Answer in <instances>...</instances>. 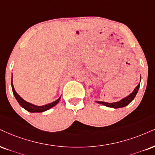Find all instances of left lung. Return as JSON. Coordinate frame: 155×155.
Here are the masks:
<instances>
[{
	"instance_id": "8db88e82",
	"label": "left lung",
	"mask_w": 155,
	"mask_h": 155,
	"mask_svg": "<svg viewBox=\"0 0 155 155\" xmlns=\"http://www.w3.org/2000/svg\"><path fill=\"white\" fill-rule=\"evenodd\" d=\"M141 81V78H140ZM139 86H140V83H139V85L135 87L134 90L133 91V92L130 93L129 95H127L125 98L121 99L120 101H117V102H114V103H107V102H103V101H95L97 104H102L104 106L106 107H109V108H123V107L127 106V105H129L130 103L134 100V98L136 96L137 92H138Z\"/></svg>"
}]
</instances>
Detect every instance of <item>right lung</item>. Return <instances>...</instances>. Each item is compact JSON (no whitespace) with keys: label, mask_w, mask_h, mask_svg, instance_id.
Segmentation results:
<instances>
[{"label":"right lung","mask_w":155,"mask_h":155,"mask_svg":"<svg viewBox=\"0 0 155 155\" xmlns=\"http://www.w3.org/2000/svg\"><path fill=\"white\" fill-rule=\"evenodd\" d=\"M11 87H12L13 95H14L15 98H16V101L18 102V104H20V106H21L22 108H24L25 110H26L27 111L31 112V113H41V112L46 111V110L50 109L51 108H52L53 106H56V105L58 104L59 101H60L61 98V96H60L58 99H57L56 101L50 103V104L43 105V106H37V105L31 104V103H28L27 101L24 100V99H23L21 97L20 95L16 93V91H15L14 87H13V76H12V78H11Z\"/></svg>","instance_id":"right-lung-1"}]
</instances>
